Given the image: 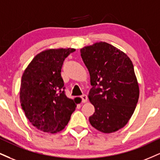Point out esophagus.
Wrapping results in <instances>:
<instances>
[{
  "label": "esophagus",
  "instance_id": "34e87169",
  "mask_svg": "<svg viewBox=\"0 0 160 160\" xmlns=\"http://www.w3.org/2000/svg\"><path fill=\"white\" fill-rule=\"evenodd\" d=\"M80 98H81L82 103H86V102L88 101V97H87V95H82Z\"/></svg>",
  "mask_w": 160,
  "mask_h": 160
}]
</instances>
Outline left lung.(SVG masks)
Masks as SVG:
<instances>
[{
  "label": "left lung",
  "instance_id": "left-lung-1",
  "mask_svg": "<svg viewBox=\"0 0 160 160\" xmlns=\"http://www.w3.org/2000/svg\"><path fill=\"white\" fill-rule=\"evenodd\" d=\"M80 53L92 86L88 97L95 110L90 124L105 133L117 131L131 118L139 96L132 61L103 42L82 48Z\"/></svg>",
  "mask_w": 160,
  "mask_h": 160
}]
</instances>
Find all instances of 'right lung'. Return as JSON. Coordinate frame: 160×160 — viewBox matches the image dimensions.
<instances>
[{
	"instance_id": "1",
	"label": "right lung",
	"mask_w": 160,
	"mask_h": 160,
	"mask_svg": "<svg viewBox=\"0 0 160 160\" xmlns=\"http://www.w3.org/2000/svg\"><path fill=\"white\" fill-rule=\"evenodd\" d=\"M74 48L50 49L34 57L22 75L20 101L25 115L41 131L54 133L68 124L77 105L66 97L63 62Z\"/></svg>"
}]
</instances>
